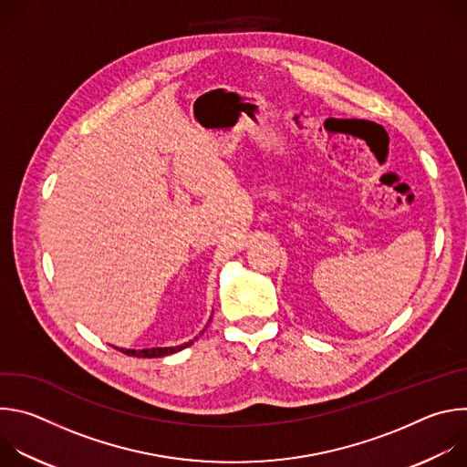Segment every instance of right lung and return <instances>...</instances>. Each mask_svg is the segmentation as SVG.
<instances>
[{
  "mask_svg": "<svg viewBox=\"0 0 467 467\" xmlns=\"http://www.w3.org/2000/svg\"><path fill=\"white\" fill-rule=\"evenodd\" d=\"M192 342L184 344V346H177V348H153V349H119L123 355L127 357H139V358H159V357H166L171 353H177L184 348H188ZM118 349V348H114Z\"/></svg>",
  "mask_w": 467,
  "mask_h": 467,
  "instance_id": "obj_1",
  "label": "right lung"
}]
</instances>
